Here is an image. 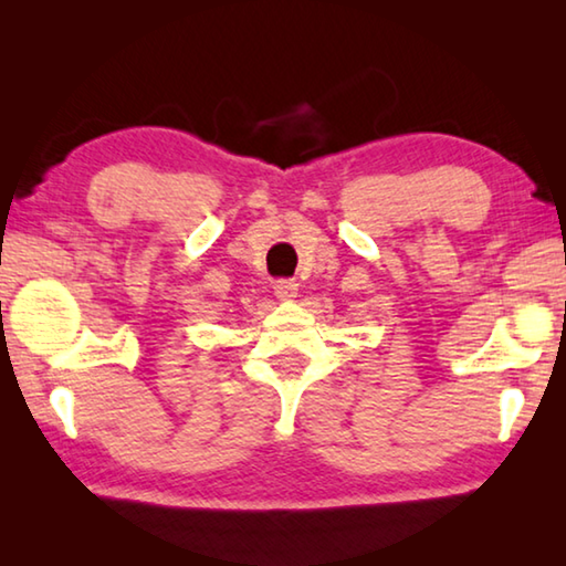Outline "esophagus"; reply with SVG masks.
<instances>
[{"label": "esophagus", "instance_id": "obj_1", "mask_svg": "<svg viewBox=\"0 0 566 566\" xmlns=\"http://www.w3.org/2000/svg\"><path fill=\"white\" fill-rule=\"evenodd\" d=\"M296 292H300V284H296L294 280H276L274 282V294L280 296V300H284V302L294 300Z\"/></svg>", "mask_w": 566, "mask_h": 566}]
</instances>
